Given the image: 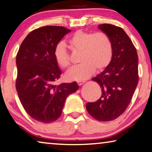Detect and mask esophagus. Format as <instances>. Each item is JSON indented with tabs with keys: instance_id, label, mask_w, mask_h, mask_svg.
<instances>
[{
	"instance_id": "obj_1",
	"label": "esophagus",
	"mask_w": 152,
	"mask_h": 152,
	"mask_svg": "<svg viewBox=\"0 0 152 152\" xmlns=\"http://www.w3.org/2000/svg\"><path fill=\"white\" fill-rule=\"evenodd\" d=\"M85 83V80H78V81H77V83H78V85L79 86L82 85L83 84H84Z\"/></svg>"
}]
</instances>
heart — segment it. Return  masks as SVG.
<instances>
[{
  "mask_svg": "<svg viewBox=\"0 0 152 152\" xmlns=\"http://www.w3.org/2000/svg\"><path fill=\"white\" fill-rule=\"evenodd\" d=\"M68 44L70 48L81 53L79 57L80 63L72 67L65 74L67 80H85L92 75L95 69L101 71L111 61L113 42L105 33L78 31L69 37ZM54 56L58 66L62 68L69 67V54L63 42L58 43L54 48Z\"/></svg>",
  "mask_w": 152,
  "mask_h": 152,
  "instance_id": "obj_1",
  "label": "heart"
}]
</instances>
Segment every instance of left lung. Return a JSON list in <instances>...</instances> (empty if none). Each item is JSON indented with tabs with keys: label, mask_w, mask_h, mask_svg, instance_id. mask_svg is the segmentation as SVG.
I'll use <instances>...</instances> for the list:
<instances>
[{
	"label": "left lung",
	"mask_w": 152,
	"mask_h": 152,
	"mask_svg": "<svg viewBox=\"0 0 152 152\" xmlns=\"http://www.w3.org/2000/svg\"><path fill=\"white\" fill-rule=\"evenodd\" d=\"M98 28L112 40L111 61L92 78L98 83L102 95L96 102H88V113L98 121L117 119L128 108L139 81L138 55L134 44L124 29L109 24H99Z\"/></svg>",
	"instance_id": "1"
}]
</instances>
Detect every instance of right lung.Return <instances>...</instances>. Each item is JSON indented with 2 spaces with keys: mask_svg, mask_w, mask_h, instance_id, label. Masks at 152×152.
Wrapping results in <instances>:
<instances>
[{
  "mask_svg": "<svg viewBox=\"0 0 152 152\" xmlns=\"http://www.w3.org/2000/svg\"><path fill=\"white\" fill-rule=\"evenodd\" d=\"M70 31L58 26L35 29L26 36L18 52V96L26 112L42 123L59 118L67 96L79 88L76 82L54 85L61 74L54 59V48Z\"/></svg>",
  "mask_w": 152,
  "mask_h": 152,
  "instance_id": "right-lung-1",
  "label": "right lung"
}]
</instances>
